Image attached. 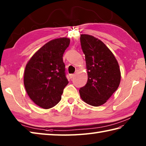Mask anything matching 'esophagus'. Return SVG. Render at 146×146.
Returning a JSON list of instances; mask_svg holds the SVG:
<instances>
[{
	"mask_svg": "<svg viewBox=\"0 0 146 146\" xmlns=\"http://www.w3.org/2000/svg\"><path fill=\"white\" fill-rule=\"evenodd\" d=\"M74 76H75V74H70V78H73Z\"/></svg>",
	"mask_w": 146,
	"mask_h": 146,
	"instance_id": "obj_1",
	"label": "esophagus"
}]
</instances>
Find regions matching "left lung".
Returning a JSON list of instances; mask_svg holds the SVG:
<instances>
[{
	"instance_id": "obj_1",
	"label": "left lung",
	"mask_w": 146,
	"mask_h": 146,
	"mask_svg": "<svg viewBox=\"0 0 146 146\" xmlns=\"http://www.w3.org/2000/svg\"><path fill=\"white\" fill-rule=\"evenodd\" d=\"M88 79L79 90L84 102L94 107L104 104L117 89L121 81L119 64L109 48L94 36L80 35Z\"/></svg>"
}]
</instances>
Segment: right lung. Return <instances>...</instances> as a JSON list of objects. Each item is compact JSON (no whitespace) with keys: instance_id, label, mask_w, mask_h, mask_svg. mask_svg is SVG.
Masks as SVG:
<instances>
[{"instance_id":"right-lung-1","label":"right lung","mask_w":146,"mask_h":146,"mask_svg":"<svg viewBox=\"0 0 146 146\" xmlns=\"http://www.w3.org/2000/svg\"><path fill=\"white\" fill-rule=\"evenodd\" d=\"M70 39L60 38L48 42L29 60L24 86L33 102L44 109L56 105L68 84L62 56Z\"/></svg>"}]
</instances>
